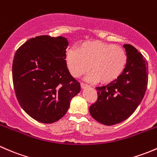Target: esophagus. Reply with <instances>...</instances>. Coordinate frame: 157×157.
Wrapping results in <instances>:
<instances>
[{"instance_id": "obj_1", "label": "esophagus", "mask_w": 157, "mask_h": 157, "mask_svg": "<svg viewBox=\"0 0 157 157\" xmlns=\"http://www.w3.org/2000/svg\"><path fill=\"white\" fill-rule=\"evenodd\" d=\"M81 87H82V88H87V87H88V85H87V84L83 83V82H81Z\"/></svg>"}]
</instances>
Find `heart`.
I'll use <instances>...</instances> for the list:
<instances>
[{
    "mask_svg": "<svg viewBox=\"0 0 157 157\" xmlns=\"http://www.w3.org/2000/svg\"><path fill=\"white\" fill-rule=\"evenodd\" d=\"M66 63L69 72L78 78L89 71L87 81L111 83L119 78L127 64L125 50L113 44L94 41L82 44L66 53Z\"/></svg>",
    "mask_w": 157,
    "mask_h": 157,
    "instance_id": "b5f03b06",
    "label": "heart"
}]
</instances>
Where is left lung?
<instances>
[{"instance_id": "1", "label": "left lung", "mask_w": 157, "mask_h": 157, "mask_svg": "<svg viewBox=\"0 0 157 157\" xmlns=\"http://www.w3.org/2000/svg\"><path fill=\"white\" fill-rule=\"evenodd\" d=\"M123 46L128 58L123 72L114 82L97 87L98 100L89 107L92 117L106 125L127 119L141 102L147 88L146 59L132 45Z\"/></svg>"}]
</instances>
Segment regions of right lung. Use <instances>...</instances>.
Here are the masks:
<instances>
[{"instance_id":"right-lung-1","label":"right lung","mask_w":157,"mask_h":157,"mask_svg":"<svg viewBox=\"0 0 157 157\" xmlns=\"http://www.w3.org/2000/svg\"><path fill=\"white\" fill-rule=\"evenodd\" d=\"M69 42L64 37L41 35L17 50L13 61V82L19 105L42 123H53L67 113L80 83L66 63Z\"/></svg>"}]
</instances>
